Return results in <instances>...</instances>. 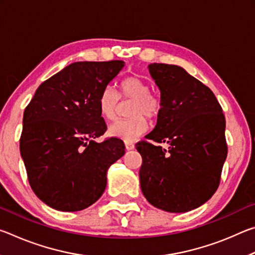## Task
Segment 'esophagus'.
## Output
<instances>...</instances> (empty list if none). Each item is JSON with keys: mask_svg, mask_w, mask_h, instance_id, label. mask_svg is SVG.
<instances>
[{"mask_svg": "<svg viewBox=\"0 0 255 255\" xmlns=\"http://www.w3.org/2000/svg\"><path fill=\"white\" fill-rule=\"evenodd\" d=\"M125 146H126L127 150H131V149L135 148V145H133L131 141H125Z\"/></svg>", "mask_w": 255, "mask_h": 255, "instance_id": "34e87169", "label": "esophagus"}]
</instances>
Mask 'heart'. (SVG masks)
Masks as SVG:
<instances>
[{
    "label": "heart",
    "instance_id": "heart-1",
    "mask_svg": "<svg viewBox=\"0 0 255 255\" xmlns=\"http://www.w3.org/2000/svg\"><path fill=\"white\" fill-rule=\"evenodd\" d=\"M119 93L111 86L102 90L98 99L99 111L103 118L112 120L116 118L119 108L120 98L124 100H133L129 110L130 119L117 120L108 128L110 136L120 138L125 141H131L148 130V119L155 120L162 111V99L150 92L147 82L137 76H128L120 83Z\"/></svg>",
    "mask_w": 255,
    "mask_h": 255
}]
</instances>
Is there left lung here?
Instances as JSON below:
<instances>
[{
    "label": "left lung",
    "mask_w": 255,
    "mask_h": 255,
    "mask_svg": "<svg viewBox=\"0 0 255 255\" xmlns=\"http://www.w3.org/2000/svg\"><path fill=\"white\" fill-rule=\"evenodd\" d=\"M148 70L161 91L162 111L147 140L136 149L143 163L139 181L150 205L187 213L217 190L227 156L225 116L213 91L183 70L153 63ZM169 147L163 149L161 143Z\"/></svg>",
    "instance_id": "8db88e82"
}]
</instances>
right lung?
Instances as JSON below:
<instances>
[{"label": "right lung", "instance_id": "right-lung-1", "mask_svg": "<svg viewBox=\"0 0 255 255\" xmlns=\"http://www.w3.org/2000/svg\"><path fill=\"white\" fill-rule=\"evenodd\" d=\"M124 65L73 63L42 82L24 109L20 153L32 191L51 208L93 205L105 192L109 166L125 154L119 138L96 141L107 130L99 96Z\"/></svg>", "mask_w": 255, "mask_h": 255}]
</instances>
